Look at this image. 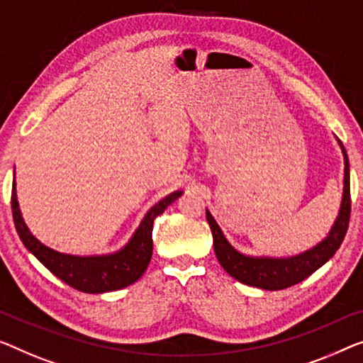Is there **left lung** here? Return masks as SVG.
<instances>
[{"instance_id":"left-lung-1","label":"left lung","mask_w":363,"mask_h":363,"mask_svg":"<svg viewBox=\"0 0 363 363\" xmlns=\"http://www.w3.org/2000/svg\"><path fill=\"white\" fill-rule=\"evenodd\" d=\"M340 143V142H339ZM344 153V196L340 203L339 216L334 223L331 233L316 247L289 259H269V257H247L230 246L226 238L221 233L213 216L207 210V221L213 235V247L218 262L231 277L241 284L257 286L264 290H284L300 284L301 280L320 269L331 259L339 246L342 245L347 233L350 220V177H349V158L345 148L340 143Z\"/></svg>"}]
</instances>
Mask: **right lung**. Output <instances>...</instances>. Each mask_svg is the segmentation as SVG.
I'll use <instances>...</instances> for the list:
<instances>
[{"instance_id":"right-lung-1","label":"right lung","mask_w":363,"mask_h":363,"mask_svg":"<svg viewBox=\"0 0 363 363\" xmlns=\"http://www.w3.org/2000/svg\"><path fill=\"white\" fill-rule=\"evenodd\" d=\"M181 196V191L172 192L171 196L156 203L122 251L111 254V256L96 257L62 254L37 241L27 230L23 216H21L14 186L13 194H11V208H13V220L21 241L53 275L84 294H104V291L121 290L142 277L151 261V252H153V238H151L153 221Z\"/></svg>"}]
</instances>
